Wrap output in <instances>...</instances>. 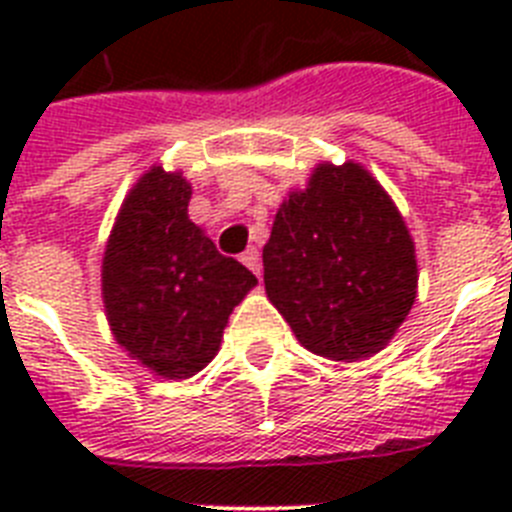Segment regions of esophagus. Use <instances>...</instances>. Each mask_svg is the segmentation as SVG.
Listing matches in <instances>:
<instances>
[{
	"mask_svg": "<svg viewBox=\"0 0 512 512\" xmlns=\"http://www.w3.org/2000/svg\"><path fill=\"white\" fill-rule=\"evenodd\" d=\"M241 261L248 266V269L253 271V274H256V277H259V274H261V259H259V251H256V248H246V251L241 253Z\"/></svg>",
	"mask_w": 512,
	"mask_h": 512,
	"instance_id": "obj_1",
	"label": "esophagus"
}]
</instances>
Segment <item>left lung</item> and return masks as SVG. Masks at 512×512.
<instances>
[{
	"instance_id": "1",
	"label": "left lung",
	"mask_w": 512,
	"mask_h": 512,
	"mask_svg": "<svg viewBox=\"0 0 512 512\" xmlns=\"http://www.w3.org/2000/svg\"><path fill=\"white\" fill-rule=\"evenodd\" d=\"M264 284L307 351L366 359L395 336L415 302L413 238L369 171L323 164L274 217Z\"/></svg>"
}]
</instances>
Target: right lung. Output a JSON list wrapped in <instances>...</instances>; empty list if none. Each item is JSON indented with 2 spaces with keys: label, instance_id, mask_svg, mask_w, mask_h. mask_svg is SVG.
<instances>
[{
  "label": "right lung",
  "instance_id": "right-lung-1",
  "mask_svg": "<svg viewBox=\"0 0 512 512\" xmlns=\"http://www.w3.org/2000/svg\"><path fill=\"white\" fill-rule=\"evenodd\" d=\"M192 187L153 166L122 205L102 261V295L117 343L166 379L210 364L230 312L256 284L189 220Z\"/></svg>",
  "mask_w": 512,
  "mask_h": 512
}]
</instances>
